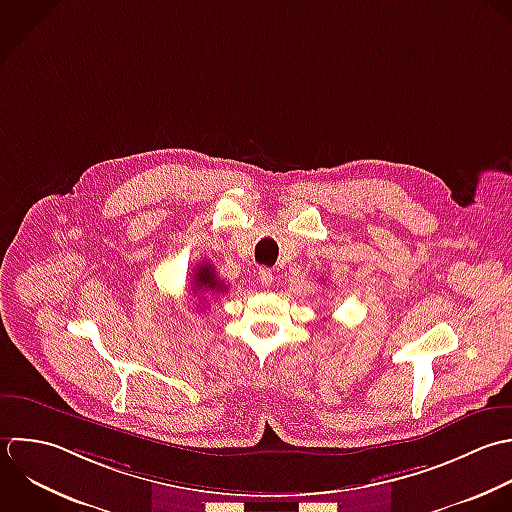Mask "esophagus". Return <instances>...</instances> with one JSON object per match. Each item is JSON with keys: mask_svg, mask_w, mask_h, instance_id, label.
<instances>
[{"mask_svg": "<svg viewBox=\"0 0 512 512\" xmlns=\"http://www.w3.org/2000/svg\"><path fill=\"white\" fill-rule=\"evenodd\" d=\"M259 281H261V285L269 287V285L273 283V271H271V269H267V267L259 269Z\"/></svg>", "mask_w": 512, "mask_h": 512, "instance_id": "obj_1", "label": "esophagus"}]
</instances>
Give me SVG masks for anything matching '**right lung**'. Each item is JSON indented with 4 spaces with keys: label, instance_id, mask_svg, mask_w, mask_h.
Masks as SVG:
<instances>
[{
    "label": "right lung",
    "instance_id": "1",
    "mask_svg": "<svg viewBox=\"0 0 512 512\" xmlns=\"http://www.w3.org/2000/svg\"><path fill=\"white\" fill-rule=\"evenodd\" d=\"M193 291H199V293H223V291H227V287H225V283H221L217 279V273H215L211 263H201L195 269V275H193Z\"/></svg>",
    "mask_w": 512,
    "mask_h": 512
}]
</instances>
